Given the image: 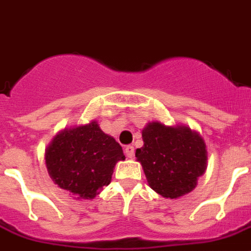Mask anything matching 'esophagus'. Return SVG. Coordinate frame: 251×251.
<instances>
[{
	"instance_id": "obj_1",
	"label": "esophagus",
	"mask_w": 251,
	"mask_h": 251,
	"mask_svg": "<svg viewBox=\"0 0 251 251\" xmlns=\"http://www.w3.org/2000/svg\"><path fill=\"white\" fill-rule=\"evenodd\" d=\"M124 154L127 155V158L132 159L134 156V149L133 146H130V145H128V146H126V149H124Z\"/></svg>"
}]
</instances>
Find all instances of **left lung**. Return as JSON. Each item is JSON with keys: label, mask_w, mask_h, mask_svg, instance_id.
Here are the masks:
<instances>
[{"label": "left lung", "mask_w": 251, "mask_h": 251, "mask_svg": "<svg viewBox=\"0 0 251 251\" xmlns=\"http://www.w3.org/2000/svg\"><path fill=\"white\" fill-rule=\"evenodd\" d=\"M144 146L136 158L155 192L177 199L191 192L206 169L208 151L198 132L186 126L168 127L151 122L142 130Z\"/></svg>", "instance_id": "left-lung-1"}]
</instances>
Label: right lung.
<instances>
[{"label": "right lung", "mask_w": 251, "mask_h": 251, "mask_svg": "<svg viewBox=\"0 0 251 251\" xmlns=\"http://www.w3.org/2000/svg\"><path fill=\"white\" fill-rule=\"evenodd\" d=\"M122 146L103 133L97 122L65 128L45 152L47 172L55 185L74 199H93L111 181L114 167L124 160Z\"/></svg>", "instance_id": "right-lung-1"}]
</instances>
